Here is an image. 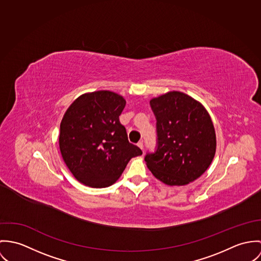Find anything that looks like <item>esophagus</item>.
Instances as JSON below:
<instances>
[{
    "label": "esophagus",
    "mask_w": 261,
    "mask_h": 261,
    "mask_svg": "<svg viewBox=\"0 0 261 261\" xmlns=\"http://www.w3.org/2000/svg\"><path fill=\"white\" fill-rule=\"evenodd\" d=\"M138 147L140 148V149H142V151L144 152V144H143V141H140V142H138Z\"/></svg>",
    "instance_id": "obj_1"
}]
</instances>
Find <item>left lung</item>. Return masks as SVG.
<instances>
[{
  "label": "left lung",
  "instance_id": "left-lung-1",
  "mask_svg": "<svg viewBox=\"0 0 261 261\" xmlns=\"http://www.w3.org/2000/svg\"><path fill=\"white\" fill-rule=\"evenodd\" d=\"M156 118L157 146L145 155L152 174L163 183L186 185L211 164L216 136L202 105L181 92H169L150 101Z\"/></svg>",
  "mask_w": 261,
  "mask_h": 261
}]
</instances>
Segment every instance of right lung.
I'll return each mask as SVG.
<instances>
[{
  "label": "right lung",
  "instance_id": "add662e5",
  "mask_svg": "<svg viewBox=\"0 0 261 261\" xmlns=\"http://www.w3.org/2000/svg\"><path fill=\"white\" fill-rule=\"evenodd\" d=\"M125 105V99L114 92H92L76 99L62 119V157L75 178L86 186L112 185L129 160L142 154L128 141L126 128L120 123Z\"/></svg>",
  "mask_w": 261,
  "mask_h": 261
}]
</instances>
